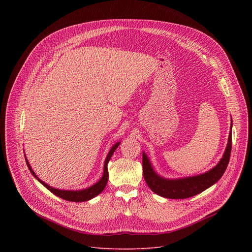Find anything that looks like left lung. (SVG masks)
<instances>
[{
	"label": "left lung",
	"mask_w": 252,
	"mask_h": 252,
	"mask_svg": "<svg viewBox=\"0 0 252 252\" xmlns=\"http://www.w3.org/2000/svg\"><path fill=\"white\" fill-rule=\"evenodd\" d=\"M231 130L232 122L230 126V131L228 135L227 146L224 154L219 163L211 169L201 174L179 177V178H165L159 175L154 168L148 155L142 153V168L143 176L149 188L157 194L173 199H182L194 196L203 190L207 189L214 184H217L223 175L227 164L229 162L231 152Z\"/></svg>",
	"instance_id": "8db88e82"
}]
</instances>
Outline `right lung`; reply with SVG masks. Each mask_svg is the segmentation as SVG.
<instances>
[{"label": "right lung", "mask_w": 252, "mask_h": 252, "mask_svg": "<svg viewBox=\"0 0 252 252\" xmlns=\"http://www.w3.org/2000/svg\"><path fill=\"white\" fill-rule=\"evenodd\" d=\"M121 141H118L116 142L115 145L112 147V149L110 150L109 154H107L106 158H105V160H104V164H103V173H102V176L99 178V181L97 183H95L94 185H93L92 187L88 188V189H80V190H66V189H55L53 187H50L48 184H46L45 182L41 181V179L39 178V176L34 173V171L32 170L29 160L27 159L26 156H25V158H26V162H27V165L31 171V173L35 177V179H38V182H40L46 189H48L51 192H53L55 195L64 199V200H67V201H73V202H83V201H88L94 197H95L96 195H98L103 189L104 188L106 187V184H107V181H109V171H107V163H109L112 156L114 155L115 151L119 148Z\"/></svg>", "instance_id": "obj_1"}]
</instances>
